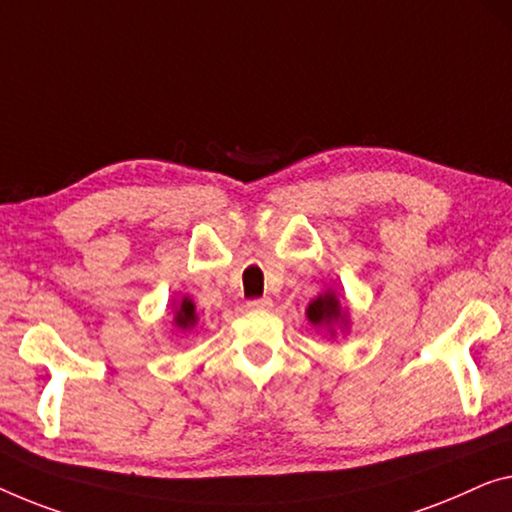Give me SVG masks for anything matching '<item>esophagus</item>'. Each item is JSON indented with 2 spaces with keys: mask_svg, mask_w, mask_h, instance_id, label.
Instances as JSON below:
<instances>
[{
  "mask_svg": "<svg viewBox=\"0 0 512 512\" xmlns=\"http://www.w3.org/2000/svg\"><path fill=\"white\" fill-rule=\"evenodd\" d=\"M271 305H273V301L269 299V296H262V299L248 301V308L250 310H271Z\"/></svg>",
  "mask_w": 512,
  "mask_h": 512,
  "instance_id": "34e87169",
  "label": "esophagus"
}]
</instances>
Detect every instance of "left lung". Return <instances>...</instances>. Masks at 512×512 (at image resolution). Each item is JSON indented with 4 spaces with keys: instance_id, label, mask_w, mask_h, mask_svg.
<instances>
[{
    "instance_id": "8db88e82",
    "label": "left lung",
    "mask_w": 512,
    "mask_h": 512,
    "mask_svg": "<svg viewBox=\"0 0 512 512\" xmlns=\"http://www.w3.org/2000/svg\"><path fill=\"white\" fill-rule=\"evenodd\" d=\"M305 317L308 322L315 326V329H324L326 333L335 338V331L347 333L349 326H352V317H349V305L340 301L338 292L333 287L326 289L312 299L305 308Z\"/></svg>"
}]
</instances>
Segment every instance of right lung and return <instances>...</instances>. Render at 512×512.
Wrapping results in <instances>:
<instances>
[{
  "label": "right lung",
  "instance_id": "right-lung-1",
  "mask_svg": "<svg viewBox=\"0 0 512 512\" xmlns=\"http://www.w3.org/2000/svg\"><path fill=\"white\" fill-rule=\"evenodd\" d=\"M197 312H195V303L188 296H183L181 301H172V324L174 329L179 331H193L197 326Z\"/></svg>",
  "mask_w": 512,
  "mask_h": 512
}]
</instances>
